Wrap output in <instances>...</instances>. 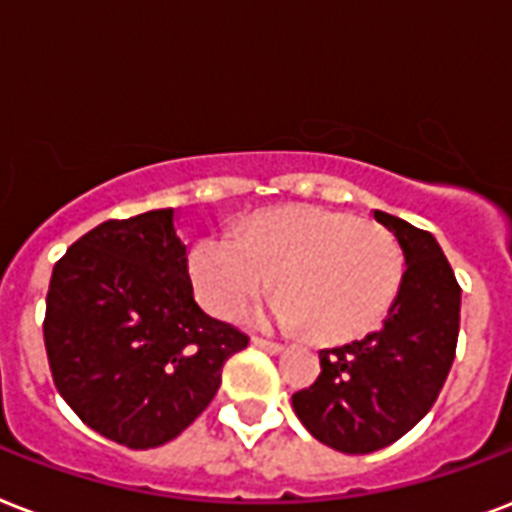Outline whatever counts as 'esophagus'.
I'll return each mask as SVG.
<instances>
[{
	"instance_id": "1",
	"label": "esophagus",
	"mask_w": 512,
	"mask_h": 512,
	"mask_svg": "<svg viewBox=\"0 0 512 512\" xmlns=\"http://www.w3.org/2000/svg\"><path fill=\"white\" fill-rule=\"evenodd\" d=\"M251 344H253V347H259V350L269 352V355H277V352H283V344L269 342V339H259V336H253Z\"/></svg>"
}]
</instances>
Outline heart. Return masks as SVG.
<instances>
[{
  "mask_svg": "<svg viewBox=\"0 0 512 512\" xmlns=\"http://www.w3.org/2000/svg\"><path fill=\"white\" fill-rule=\"evenodd\" d=\"M406 259L392 232L358 216L315 205L256 213L240 235L213 232L189 253L200 301L235 318L269 288L264 318L323 342H347L382 323L403 283Z\"/></svg>",
  "mask_w": 512,
  "mask_h": 512,
  "instance_id": "heart-1",
  "label": "heart"
}]
</instances>
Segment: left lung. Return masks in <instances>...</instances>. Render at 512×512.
Instances as JSON below:
<instances>
[{"label":"left lung","instance_id":"left-lung-1","mask_svg":"<svg viewBox=\"0 0 512 512\" xmlns=\"http://www.w3.org/2000/svg\"><path fill=\"white\" fill-rule=\"evenodd\" d=\"M400 243L406 272L379 331L320 352V376L293 392V411L320 443L371 454L417 425L454 363L462 288L425 229L374 211Z\"/></svg>","mask_w":512,"mask_h":512}]
</instances>
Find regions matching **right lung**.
Listing matches in <instances>:
<instances>
[{
    "label": "right lung",
    "mask_w": 512,
    "mask_h": 512,
    "mask_svg": "<svg viewBox=\"0 0 512 512\" xmlns=\"http://www.w3.org/2000/svg\"><path fill=\"white\" fill-rule=\"evenodd\" d=\"M53 382L90 430L128 449L181 435L248 336L194 301L176 211L109 219L53 267L45 312Z\"/></svg>",
    "instance_id": "1"
}]
</instances>
